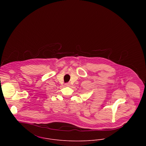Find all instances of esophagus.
Listing matches in <instances>:
<instances>
[{
    "mask_svg": "<svg viewBox=\"0 0 146 146\" xmlns=\"http://www.w3.org/2000/svg\"><path fill=\"white\" fill-rule=\"evenodd\" d=\"M64 85H65L66 86H70V85H70V83H68L65 84H64Z\"/></svg>",
    "mask_w": 146,
    "mask_h": 146,
    "instance_id": "34e87169",
    "label": "esophagus"
}]
</instances>
